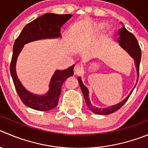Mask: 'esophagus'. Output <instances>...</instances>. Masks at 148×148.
<instances>
[{
    "instance_id": "esophagus-1",
    "label": "esophagus",
    "mask_w": 148,
    "mask_h": 148,
    "mask_svg": "<svg viewBox=\"0 0 148 148\" xmlns=\"http://www.w3.org/2000/svg\"><path fill=\"white\" fill-rule=\"evenodd\" d=\"M74 74H75V75H77V76L81 75V74L83 73V69H82V68L79 65H76L75 67H74Z\"/></svg>"
}]
</instances>
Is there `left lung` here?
<instances>
[{
	"label": "left lung",
	"instance_id": "obj_1",
	"mask_svg": "<svg viewBox=\"0 0 148 148\" xmlns=\"http://www.w3.org/2000/svg\"><path fill=\"white\" fill-rule=\"evenodd\" d=\"M119 45L123 48V49H125L127 52H128L129 55H131V57L134 60V63L135 66H136V74H137V79H136V82L135 84L134 87L133 89L132 90V91L130 92V93L128 95L126 98H125L124 100H123L122 101L120 102V103H117L115 105L110 106V107H107V108H98V107L93 106L92 103H91L89 99V90L87 88V87L85 86L83 84L82 81V79L80 77L78 78V82L79 85L80 86L81 90H82V92L83 93L84 98H85V102H86V104L88 106V107L89 108V110L91 112H93V113L97 114H112V113L114 112L117 110H119L120 108L122 107V106L123 105L124 103L127 101V100L128 99L129 96H131L132 93L133 92L134 89L136 87V83L138 82V78H139V63H140L141 60V49L139 47V43H138L137 40H136V37L128 31V30H126L124 25H123V27H121L119 30Z\"/></svg>",
	"mask_w": 148,
	"mask_h": 148
}]
</instances>
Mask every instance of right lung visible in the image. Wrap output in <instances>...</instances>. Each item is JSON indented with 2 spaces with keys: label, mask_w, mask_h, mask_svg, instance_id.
<instances>
[{
  "label": "right lung",
  "mask_w": 148,
  "mask_h": 148,
  "mask_svg": "<svg viewBox=\"0 0 148 148\" xmlns=\"http://www.w3.org/2000/svg\"><path fill=\"white\" fill-rule=\"evenodd\" d=\"M71 16V14H45L26 25L15 41L10 65L11 75L22 101L30 108L38 111H48L57 107L62 85L66 79L74 75V65L67 69L56 70L49 82V90L45 95L41 96L29 92L20 82L16 72L18 56L27 43L46 38H60V28Z\"/></svg>",
  "instance_id": "right-lung-1"
}]
</instances>
